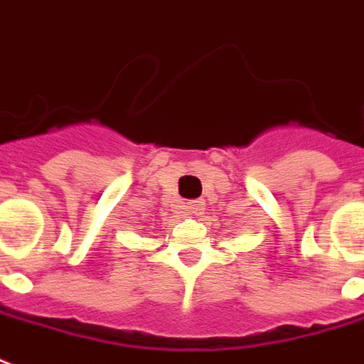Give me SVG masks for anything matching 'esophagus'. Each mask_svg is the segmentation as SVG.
Wrapping results in <instances>:
<instances>
[{
  "label": "esophagus",
  "instance_id": "esophagus-1",
  "mask_svg": "<svg viewBox=\"0 0 364 364\" xmlns=\"http://www.w3.org/2000/svg\"><path fill=\"white\" fill-rule=\"evenodd\" d=\"M206 210V204L202 200H191L187 202V212L193 213V215H200L202 212Z\"/></svg>",
  "mask_w": 364,
  "mask_h": 364
}]
</instances>
